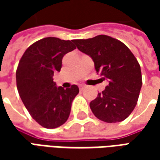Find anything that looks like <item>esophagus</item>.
I'll list each match as a JSON object with an SVG mask.
<instances>
[{
	"mask_svg": "<svg viewBox=\"0 0 160 160\" xmlns=\"http://www.w3.org/2000/svg\"><path fill=\"white\" fill-rule=\"evenodd\" d=\"M79 88H80V90H83L84 88H85V86H84V85H80V86H79Z\"/></svg>",
	"mask_w": 160,
	"mask_h": 160,
	"instance_id": "obj_1",
	"label": "esophagus"
}]
</instances>
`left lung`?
Wrapping results in <instances>:
<instances>
[{"label": "left lung", "mask_w": 160, "mask_h": 160, "mask_svg": "<svg viewBox=\"0 0 160 160\" xmlns=\"http://www.w3.org/2000/svg\"><path fill=\"white\" fill-rule=\"evenodd\" d=\"M73 42L92 59L102 81L108 82L105 89L90 103L94 116L110 123L125 120L137 104L142 85L137 59L123 42L106 35Z\"/></svg>", "instance_id": "obj_1"}]
</instances>
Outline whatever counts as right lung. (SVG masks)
<instances>
[{
    "label": "right lung",
    "instance_id": "obj_1",
    "mask_svg": "<svg viewBox=\"0 0 160 160\" xmlns=\"http://www.w3.org/2000/svg\"><path fill=\"white\" fill-rule=\"evenodd\" d=\"M74 49L73 41L49 37L32 43L19 61L17 89L30 115L42 127L56 128L69 117L79 87H56L53 75L60 72L64 55Z\"/></svg>",
    "mask_w": 160,
    "mask_h": 160
}]
</instances>
